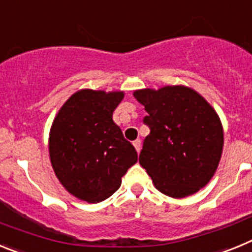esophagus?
<instances>
[{"label":"esophagus","mask_w":252,"mask_h":252,"mask_svg":"<svg viewBox=\"0 0 252 252\" xmlns=\"http://www.w3.org/2000/svg\"><path fill=\"white\" fill-rule=\"evenodd\" d=\"M133 146H135V149H136L137 153H140V150H141V140H136V141H133Z\"/></svg>","instance_id":"1"}]
</instances>
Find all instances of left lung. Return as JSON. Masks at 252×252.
<instances>
[{"mask_svg": "<svg viewBox=\"0 0 252 252\" xmlns=\"http://www.w3.org/2000/svg\"><path fill=\"white\" fill-rule=\"evenodd\" d=\"M145 107L144 140L139 162L162 194L184 198L212 179L221 160L223 128L213 107L184 86L133 92Z\"/></svg>", "mask_w": 252, "mask_h": 252, "instance_id": "left-lung-1", "label": "left lung"}]
</instances>
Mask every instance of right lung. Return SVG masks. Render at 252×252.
I'll use <instances>...</instances> for the list:
<instances>
[{"label":"right lung","mask_w":252,"mask_h":252,"mask_svg":"<svg viewBox=\"0 0 252 252\" xmlns=\"http://www.w3.org/2000/svg\"><path fill=\"white\" fill-rule=\"evenodd\" d=\"M124 92L81 90L55 116L49 135L51 166L62 186L88 203L104 201L120 188L137 153L113 122Z\"/></svg>","instance_id":"add662e5"}]
</instances>
